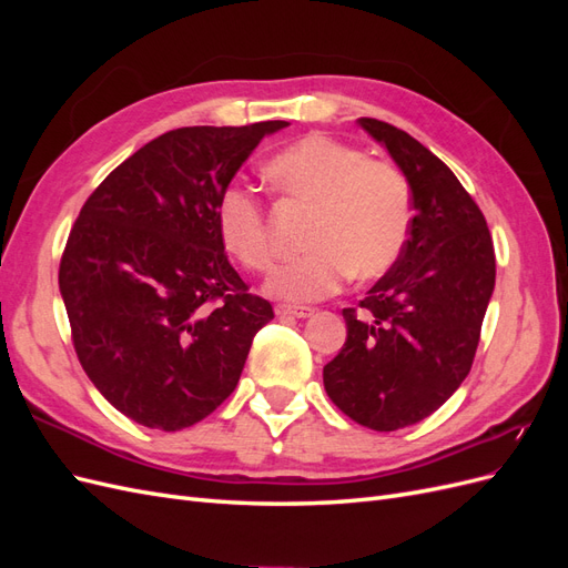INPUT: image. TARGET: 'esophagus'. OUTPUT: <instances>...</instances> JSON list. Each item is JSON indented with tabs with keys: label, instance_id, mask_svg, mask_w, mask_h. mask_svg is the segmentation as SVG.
<instances>
[{
	"label": "esophagus",
	"instance_id": "esophagus-1",
	"mask_svg": "<svg viewBox=\"0 0 568 568\" xmlns=\"http://www.w3.org/2000/svg\"><path fill=\"white\" fill-rule=\"evenodd\" d=\"M274 313H277V317H296V320H305V317L315 315L313 307H291V305H277L274 307Z\"/></svg>",
	"mask_w": 568,
	"mask_h": 568
}]
</instances>
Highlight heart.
<instances>
[{
	"instance_id": "obj_1",
	"label": "heart",
	"mask_w": 568,
	"mask_h": 568,
	"mask_svg": "<svg viewBox=\"0 0 568 568\" xmlns=\"http://www.w3.org/2000/svg\"><path fill=\"white\" fill-rule=\"evenodd\" d=\"M267 173L286 196L315 205L305 232L311 251L270 274L267 296L313 303L332 296L351 272L379 277L400 257L412 227L409 184L400 170L367 161L332 136L307 134L274 156ZM215 217L222 244L246 270L272 265L265 211L253 192L227 186Z\"/></svg>"
}]
</instances>
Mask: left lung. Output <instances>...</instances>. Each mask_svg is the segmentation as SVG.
Wrapping results in <instances>:
<instances>
[{"mask_svg": "<svg viewBox=\"0 0 568 568\" xmlns=\"http://www.w3.org/2000/svg\"><path fill=\"white\" fill-rule=\"evenodd\" d=\"M357 123L400 168L415 217L395 265L359 311H343L348 336L322 376L343 415L398 432L467 379L495 288V251L484 213L448 165L382 120Z\"/></svg>", "mask_w": 568, "mask_h": 568, "instance_id": "left-lung-1", "label": "left lung"}]
</instances>
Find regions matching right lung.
Instances as JSON below:
<instances>
[{"instance_id":"add662e5","label":"right lung","mask_w":568,"mask_h":568,"mask_svg":"<svg viewBox=\"0 0 568 568\" xmlns=\"http://www.w3.org/2000/svg\"><path fill=\"white\" fill-rule=\"evenodd\" d=\"M286 125L170 130L84 201L59 288L82 369L132 422L180 432L209 417L274 317L230 265L215 213L253 149Z\"/></svg>"}]
</instances>
